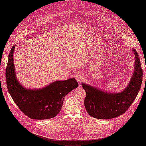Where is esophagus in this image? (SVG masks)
Returning <instances> with one entry per match:
<instances>
[{"label":"esophagus","mask_w":146,"mask_h":146,"mask_svg":"<svg viewBox=\"0 0 146 146\" xmlns=\"http://www.w3.org/2000/svg\"><path fill=\"white\" fill-rule=\"evenodd\" d=\"M76 79H77V81L80 83L82 80H83V75L81 74H79L77 75V77H76Z\"/></svg>","instance_id":"esophagus-1"}]
</instances>
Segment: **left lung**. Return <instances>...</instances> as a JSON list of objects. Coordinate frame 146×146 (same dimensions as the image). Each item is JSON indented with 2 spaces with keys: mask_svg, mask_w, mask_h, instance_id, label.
Returning a JSON list of instances; mask_svg holds the SVG:
<instances>
[{
  "mask_svg": "<svg viewBox=\"0 0 146 146\" xmlns=\"http://www.w3.org/2000/svg\"><path fill=\"white\" fill-rule=\"evenodd\" d=\"M135 56L134 72L127 86L119 93L106 92L86 83H82L86 96L84 106L88 113L94 118L112 119L124 113L133 104L139 92L143 80V71L137 52L132 48Z\"/></svg>",
  "mask_w": 146,
  "mask_h": 146,
  "instance_id": "1",
  "label": "left lung"
}]
</instances>
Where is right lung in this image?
Wrapping results in <instances>:
<instances>
[{
    "instance_id": "obj_1",
    "label": "right lung",
    "mask_w": 146,
    "mask_h": 146,
    "mask_svg": "<svg viewBox=\"0 0 146 146\" xmlns=\"http://www.w3.org/2000/svg\"><path fill=\"white\" fill-rule=\"evenodd\" d=\"M13 46L9 54L6 69V81L13 100L22 112L33 119H47L56 116L60 111L65 96L78 87L74 78L55 81L39 89L26 88L21 84L13 64Z\"/></svg>"
}]
</instances>
